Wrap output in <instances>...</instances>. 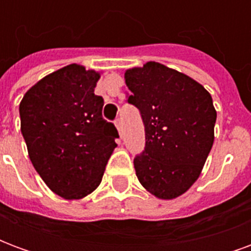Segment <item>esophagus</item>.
<instances>
[{
  "label": "esophagus",
  "instance_id": "1",
  "mask_svg": "<svg viewBox=\"0 0 251 251\" xmlns=\"http://www.w3.org/2000/svg\"><path fill=\"white\" fill-rule=\"evenodd\" d=\"M115 126H117V129H118V131H120V134L122 136V133H124V127H122V120L121 118H117V120L114 121Z\"/></svg>",
  "mask_w": 251,
  "mask_h": 251
}]
</instances>
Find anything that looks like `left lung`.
<instances>
[{
    "instance_id": "obj_1",
    "label": "left lung",
    "mask_w": 251,
    "mask_h": 251,
    "mask_svg": "<svg viewBox=\"0 0 251 251\" xmlns=\"http://www.w3.org/2000/svg\"><path fill=\"white\" fill-rule=\"evenodd\" d=\"M127 103L140 110L145 148L134 157L140 183L160 199H175L199 177L214 144L216 111L210 93L156 62L125 72Z\"/></svg>"
}]
</instances>
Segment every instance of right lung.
Instances as JSON below:
<instances>
[{"label": "right lung", "mask_w": 251, "mask_h": 251, "mask_svg": "<svg viewBox=\"0 0 251 251\" xmlns=\"http://www.w3.org/2000/svg\"><path fill=\"white\" fill-rule=\"evenodd\" d=\"M98 79V72L70 64L43 77L20 103L30 161L64 199H82L100 184L120 137L102 117L103 98L94 94Z\"/></svg>", "instance_id": "add662e5"}]
</instances>
